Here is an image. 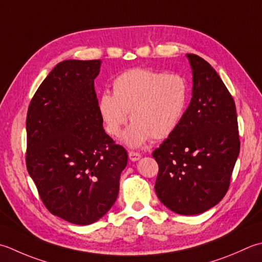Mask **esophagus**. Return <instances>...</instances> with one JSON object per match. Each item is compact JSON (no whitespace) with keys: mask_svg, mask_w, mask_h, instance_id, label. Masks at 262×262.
Returning <instances> with one entry per match:
<instances>
[{"mask_svg":"<svg viewBox=\"0 0 262 262\" xmlns=\"http://www.w3.org/2000/svg\"><path fill=\"white\" fill-rule=\"evenodd\" d=\"M128 157H129L132 161H137V160H140V159H141L140 153L134 152V151H129V153H128Z\"/></svg>","mask_w":262,"mask_h":262,"instance_id":"esophagus-1","label":"esophagus"}]
</instances>
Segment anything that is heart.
I'll return each mask as SVG.
<instances>
[{"instance_id": "heart-1", "label": "heart", "mask_w": 262, "mask_h": 262, "mask_svg": "<svg viewBox=\"0 0 262 262\" xmlns=\"http://www.w3.org/2000/svg\"><path fill=\"white\" fill-rule=\"evenodd\" d=\"M112 94L103 93L97 103L105 130L110 136H119L130 114L134 124L124 140L137 146L148 137L162 140L176 129L187 106L188 85L179 74L130 69L114 80Z\"/></svg>"}]
</instances>
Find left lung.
<instances>
[{
	"mask_svg": "<svg viewBox=\"0 0 262 262\" xmlns=\"http://www.w3.org/2000/svg\"><path fill=\"white\" fill-rule=\"evenodd\" d=\"M193 92L177 128L153 151L159 166L156 193L171 211L199 214L227 193L239 153L236 106L206 60L186 54Z\"/></svg>",
	"mask_w": 262,
	"mask_h": 262,
	"instance_id": "left-lung-1",
	"label": "left lung"
}]
</instances>
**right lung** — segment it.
I'll list each match as a JSON object with an SVG mask.
<instances>
[{
	"instance_id": "1",
	"label": "right lung",
	"mask_w": 262,
	"mask_h": 262,
	"mask_svg": "<svg viewBox=\"0 0 262 262\" xmlns=\"http://www.w3.org/2000/svg\"><path fill=\"white\" fill-rule=\"evenodd\" d=\"M100 60H66L43 80L28 106L26 165L49 211L76 225L109 211L127 166L124 146L105 134L94 79Z\"/></svg>"
}]
</instances>
